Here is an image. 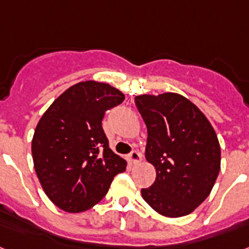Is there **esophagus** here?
<instances>
[{
	"label": "esophagus",
	"mask_w": 249,
	"mask_h": 249,
	"mask_svg": "<svg viewBox=\"0 0 249 249\" xmlns=\"http://www.w3.org/2000/svg\"><path fill=\"white\" fill-rule=\"evenodd\" d=\"M140 161H141V155H140L139 151H132V153L129 154L128 155V163L131 164V165H136V164H139Z\"/></svg>",
	"instance_id": "esophagus-1"
}]
</instances>
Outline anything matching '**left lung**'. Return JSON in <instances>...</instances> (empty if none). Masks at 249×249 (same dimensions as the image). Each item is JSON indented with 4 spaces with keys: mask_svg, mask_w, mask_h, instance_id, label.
I'll return each instance as SVG.
<instances>
[{
    "mask_svg": "<svg viewBox=\"0 0 249 249\" xmlns=\"http://www.w3.org/2000/svg\"><path fill=\"white\" fill-rule=\"evenodd\" d=\"M147 127L145 157L157 170L142 198L165 217L194 213L210 195L220 172L216 132L194 103L177 92L135 96Z\"/></svg>",
    "mask_w": 249,
    "mask_h": 249,
    "instance_id": "1",
    "label": "left lung"
}]
</instances>
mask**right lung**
<instances>
[{
    "label": "right lung",
    "mask_w": 249,
    "mask_h": 249,
    "mask_svg": "<svg viewBox=\"0 0 249 249\" xmlns=\"http://www.w3.org/2000/svg\"><path fill=\"white\" fill-rule=\"evenodd\" d=\"M124 100L114 86L81 81L63 91L39 120L32 140L44 194L66 213H83L103 200L126 160L110 150L102 121Z\"/></svg>",
    "instance_id": "add662e5"
}]
</instances>
